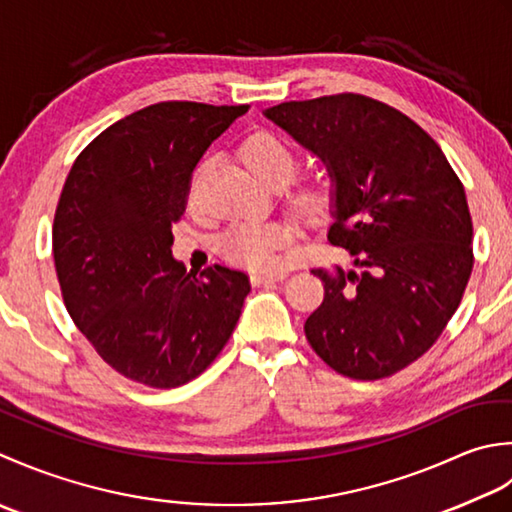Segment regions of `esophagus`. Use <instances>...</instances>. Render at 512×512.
<instances>
[{
  "label": "esophagus",
  "instance_id": "obj_1",
  "mask_svg": "<svg viewBox=\"0 0 512 512\" xmlns=\"http://www.w3.org/2000/svg\"><path fill=\"white\" fill-rule=\"evenodd\" d=\"M254 285H265V283H274V280H283L287 278V271H278V274H267V271H256V274L249 276Z\"/></svg>",
  "mask_w": 512,
  "mask_h": 512
}]
</instances>
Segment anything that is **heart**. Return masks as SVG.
<instances>
[{"mask_svg":"<svg viewBox=\"0 0 512 512\" xmlns=\"http://www.w3.org/2000/svg\"><path fill=\"white\" fill-rule=\"evenodd\" d=\"M243 161L256 179L269 187H283V203L302 221H320L333 201L336 187L325 174H309L291 181L298 170V152L271 132H258L243 145ZM294 241V227L278 221L236 223L221 238V254L236 265L254 271H276Z\"/></svg>","mask_w":512,"mask_h":512,"instance_id":"heart-1","label":"heart"}]
</instances>
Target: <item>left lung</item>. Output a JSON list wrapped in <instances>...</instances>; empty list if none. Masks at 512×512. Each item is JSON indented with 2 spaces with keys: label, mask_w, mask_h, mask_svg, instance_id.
<instances>
[{
  "label": "left lung",
  "mask_w": 512,
  "mask_h": 512,
  "mask_svg": "<svg viewBox=\"0 0 512 512\" xmlns=\"http://www.w3.org/2000/svg\"><path fill=\"white\" fill-rule=\"evenodd\" d=\"M265 117L327 165L329 243L356 269H311L325 298L305 322L318 356L353 380L409 367L440 338L473 271L464 185L429 134L353 92L287 101Z\"/></svg>",
  "instance_id": "1"
}]
</instances>
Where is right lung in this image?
<instances>
[{
	"label": "right lung",
	"instance_id": "1",
	"mask_svg": "<svg viewBox=\"0 0 512 512\" xmlns=\"http://www.w3.org/2000/svg\"><path fill=\"white\" fill-rule=\"evenodd\" d=\"M249 106L163 101L112 123L64 183L52 256L72 322L114 371L152 389L201 375L241 318L249 278L172 258L196 163Z\"/></svg>",
	"mask_w": 512,
	"mask_h": 512
}]
</instances>
